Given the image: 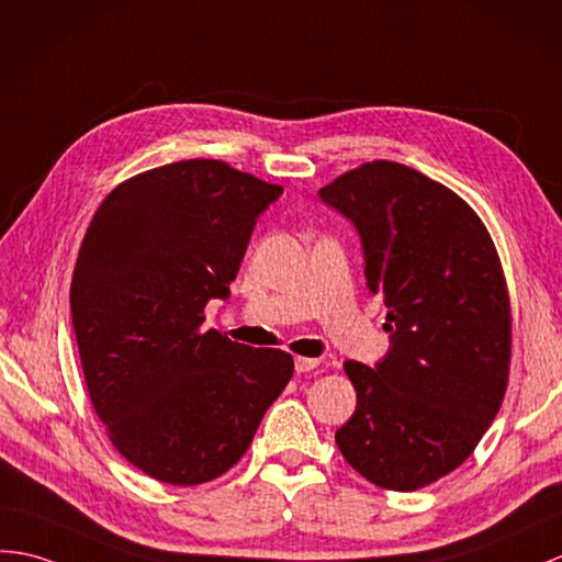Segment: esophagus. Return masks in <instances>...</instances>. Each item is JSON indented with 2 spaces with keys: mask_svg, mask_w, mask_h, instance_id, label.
I'll list each match as a JSON object with an SVG mask.
<instances>
[{
  "mask_svg": "<svg viewBox=\"0 0 562 562\" xmlns=\"http://www.w3.org/2000/svg\"><path fill=\"white\" fill-rule=\"evenodd\" d=\"M318 359H308V357H296L294 359V369H296V373H308V371H313L318 367Z\"/></svg>",
  "mask_w": 562,
  "mask_h": 562,
  "instance_id": "34e87169",
  "label": "esophagus"
}]
</instances>
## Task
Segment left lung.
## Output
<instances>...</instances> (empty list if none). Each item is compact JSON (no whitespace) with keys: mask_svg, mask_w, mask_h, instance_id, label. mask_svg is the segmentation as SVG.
Wrapping results in <instances>:
<instances>
[{"mask_svg":"<svg viewBox=\"0 0 562 562\" xmlns=\"http://www.w3.org/2000/svg\"><path fill=\"white\" fill-rule=\"evenodd\" d=\"M318 199L355 225L390 335L375 367L345 361L357 409L337 448L375 486L424 488L472 454L501 409L513 323L498 254L458 193L400 162L351 169Z\"/></svg>","mask_w":562,"mask_h":562,"instance_id":"obj_1","label":"left lung"}]
</instances>
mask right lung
Returning <instances> with one entry per match:
<instances>
[{"instance_id": "obj_1", "label": "right lung", "mask_w": 562, "mask_h": 562, "mask_svg": "<svg viewBox=\"0 0 562 562\" xmlns=\"http://www.w3.org/2000/svg\"><path fill=\"white\" fill-rule=\"evenodd\" d=\"M280 193L227 162L181 160L116 187L83 237L71 318L88 395L114 448L165 484L237 464L294 373L286 351L201 330Z\"/></svg>"}]
</instances>
